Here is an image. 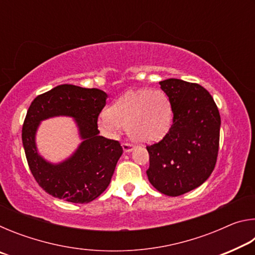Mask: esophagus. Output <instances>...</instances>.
Instances as JSON below:
<instances>
[{"mask_svg":"<svg viewBox=\"0 0 255 255\" xmlns=\"http://www.w3.org/2000/svg\"><path fill=\"white\" fill-rule=\"evenodd\" d=\"M123 148H124L125 152H131V150L133 149V145L130 144V143H124Z\"/></svg>","mask_w":255,"mask_h":255,"instance_id":"obj_1","label":"esophagus"}]
</instances>
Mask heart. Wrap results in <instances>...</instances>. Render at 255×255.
I'll list each match as a JSON object with an SVG mask.
<instances>
[{"mask_svg": "<svg viewBox=\"0 0 255 255\" xmlns=\"http://www.w3.org/2000/svg\"><path fill=\"white\" fill-rule=\"evenodd\" d=\"M172 124V107L162 91L129 92L119 98L99 118V126L109 133L127 128L132 140L153 143L166 135Z\"/></svg>", "mask_w": 255, "mask_h": 255, "instance_id": "b5f03b06", "label": "heart"}]
</instances>
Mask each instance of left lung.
Returning a JSON list of instances; mask_svg holds the SVG:
<instances>
[{
    "label": "left lung",
    "instance_id": "obj_1",
    "mask_svg": "<svg viewBox=\"0 0 255 255\" xmlns=\"http://www.w3.org/2000/svg\"><path fill=\"white\" fill-rule=\"evenodd\" d=\"M173 111V124L158 143L147 145L153 187L176 197L201 185L218 156L221 116L205 88L178 79L159 82Z\"/></svg>",
    "mask_w": 255,
    "mask_h": 255
}]
</instances>
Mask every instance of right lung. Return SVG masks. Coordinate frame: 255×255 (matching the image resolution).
<instances>
[{
    "instance_id": "obj_1",
    "label": "right lung",
    "mask_w": 255,
    "mask_h": 255,
    "mask_svg": "<svg viewBox=\"0 0 255 255\" xmlns=\"http://www.w3.org/2000/svg\"><path fill=\"white\" fill-rule=\"evenodd\" d=\"M107 98L99 89L62 84L39 94L30 105L22 126L25 157L34 180L53 197L88 204L109 185L123 147L118 140L99 136L98 117ZM56 115L75 118L84 141L66 161L51 164L37 154L34 135L41 120Z\"/></svg>"
}]
</instances>
